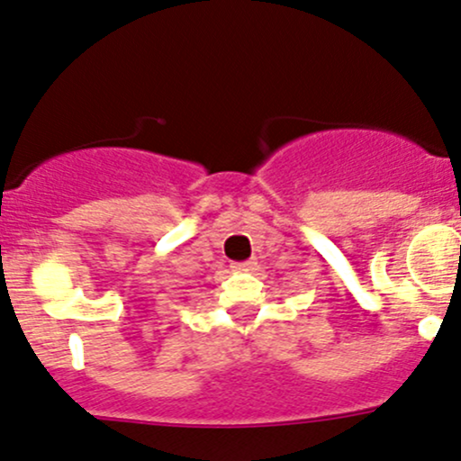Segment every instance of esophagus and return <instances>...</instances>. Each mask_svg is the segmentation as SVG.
<instances>
[{
  "mask_svg": "<svg viewBox=\"0 0 461 461\" xmlns=\"http://www.w3.org/2000/svg\"><path fill=\"white\" fill-rule=\"evenodd\" d=\"M256 260H245V263H231V271H254Z\"/></svg>",
  "mask_w": 461,
  "mask_h": 461,
  "instance_id": "34e87169",
  "label": "esophagus"
}]
</instances>
